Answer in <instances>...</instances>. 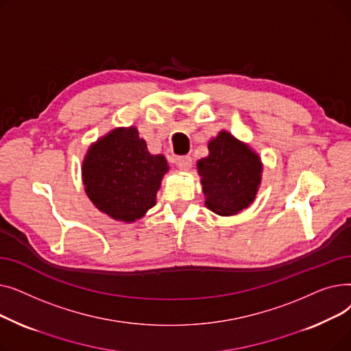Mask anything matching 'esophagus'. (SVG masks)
I'll list each match as a JSON object with an SVG mask.
<instances>
[{
    "label": "esophagus",
    "instance_id": "esophagus-1",
    "mask_svg": "<svg viewBox=\"0 0 351 351\" xmlns=\"http://www.w3.org/2000/svg\"><path fill=\"white\" fill-rule=\"evenodd\" d=\"M175 163L178 166V169L188 171L192 165V158L191 156H179L175 159Z\"/></svg>",
    "mask_w": 351,
    "mask_h": 351
}]
</instances>
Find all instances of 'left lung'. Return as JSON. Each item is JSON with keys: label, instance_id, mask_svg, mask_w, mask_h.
Masks as SVG:
<instances>
[{"label": "left lung", "instance_id": "obj_1", "mask_svg": "<svg viewBox=\"0 0 351 351\" xmlns=\"http://www.w3.org/2000/svg\"><path fill=\"white\" fill-rule=\"evenodd\" d=\"M209 155L197 160L205 206L219 216L247 209L262 183L263 163L252 147L222 129L208 143Z\"/></svg>", "mask_w": 351, "mask_h": 351}]
</instances>
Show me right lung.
Here are the masks:
<instances>
[{"label": "right lung", "mask_w": 351, "mask_h": 351, "mask_svg": "<svg viewBox=\"0 0 351 351\" xmlns=\"http://www.w3.org/2000/svg\"><path fill=\"white\" fill-rule=\"evenodd\" d=\"M169 165L152 155L135 126L114 128L92 143L82 160L85 193L95 208L123 223H134L156 205Z\"/></svg>", "instance_id": "obj_1"}]
</instances>
